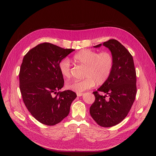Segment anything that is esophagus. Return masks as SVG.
Here are the masks:
<instances>
[{"mask_svg":"<svg viewBox=\"0 0 156 156\" xmlns=\"http://www.w3.org/2000/svg\"><path fill=\"white\" fill-rule=\"evenodd\" d=\"M76 95H77V96L80 97V96H81L83 95V93H76Z\"/></svg>","mask_w":156,"mask_h":156,"instance_id":"obj_1","label":"esophagus"}]
</instances>
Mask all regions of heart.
<instances>
[{"label": "heart", "mask_w": 156, "mask_h": 156, "mask_svg": "<svg viewBox=\"0 0 156 156\" xmlns=\"http://www.w3.org/2000/svg\"><path fill=\"white\" fill-rule=\"evenodd\" d=\"M73 61L85 66L83 78L66 84V88L76 93H82L93 87L96 83L102 85L109 78L114 67V58L109 52L83 49L75 54ZM62 76L68 79L71 76V64L69 59L63 58L58 63Z\"/></svg>", "instance_id": "1"}]
</instances>
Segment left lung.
Wrapping results in <instances>:
<instances>
[{"label":"left lung","instance_id":"left-lung-1","mask_svg":"<svg viewBox=\"0 0 156 156\" xmlns=\"http://www.w3.org/2000/svg\"><path fill=\"white\" fill-rule=\"evenodd\" d=\"M103 46L112 53L114 67L108 80L93 93L95 101L90 112L99 125L110 127L120 123L129 112L137 92L136 73L132 55L120 42L110 39ZM99 91L106 94L101 96Z\"/></svg>","mask_w":156,"mask_h":156}]
</instances>
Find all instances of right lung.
Masks as SVG:
<instances>
[{"mask_svg":"<svg viewBox=\"0 0 156 156\" xmlns=\"http://www.w3.org/2000/svg\"><path fill=\"white\" fill-rule=\"evenodd\" d=\"M74 51L44 42L23 57L19 73L22 99L31 114L42 124L53 126L60 123L68 116L76 98L71 90L57 92L64 84L58 63Z\"/></svg>","mask_w":156,"mask_h":156,"instance_id":"obj_1","label":"right lung"}]
</instances>
